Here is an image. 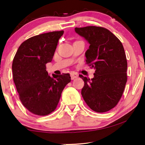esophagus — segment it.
Segmentation results:
<instances>
[{
    "label": "esophagus",
    "mask_w": 145,
    "mask_h": 145,
    "mask_svg": "<svg viewBox=\"0 0 145 145\" xmlns=\"http://www.w3.org/2000/svg\"><path fill=\"white\" fill-rule=\"evenodd\" d=\"M71 79H72V80H74V78H78V74H76V73L72 72L71 73Z\"/></svg>",
    "instance_id": "obj_1"
}]
</instances>
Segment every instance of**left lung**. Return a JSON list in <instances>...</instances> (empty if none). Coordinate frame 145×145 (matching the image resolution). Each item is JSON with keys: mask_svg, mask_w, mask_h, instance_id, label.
Masks as SVG:
<instances>
[{"mask_svg": "<svg viewBox=\"0 0 145 145\" xmlns=\"http://www.w3.org/2000/svg\"><path fill=\"white\" fill-rule=\"evenodd\" d=\"M76 33L90 44L85 53L86 62L95 69L90 80L80 74L84 82L81 94L94 112H106L118 104L125 86L127 62L123 45L104 27H75Z\"/></svg>", "mask_w": 145, "mask_h": 145, "instance_id": "8db88e82", "label": "left lung"}]
</instances>
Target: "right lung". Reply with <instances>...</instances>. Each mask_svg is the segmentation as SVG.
Segmentation results:
<instances>
[{
    "instance_id": "add662e5",
    "label": "right lung",
    "mask_w": 145,
    "mask_h": 145,
    "mask_svg": "<svg viewBox=\"0 0 145 145\" xmlns=\"http://www.w3.org/2000/svg\"><path fill=\"white\" fill-rule=\"evenodd\" d=\"M64 31L31 37L22 43L13 59V80L23 106L37 116H47L56 109L61 93L71 82L69 73L53 74L46 71Z\"/></svg>"
}]
</instances>
